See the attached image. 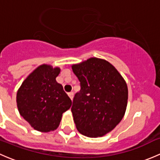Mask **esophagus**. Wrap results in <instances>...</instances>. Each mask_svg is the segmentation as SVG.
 Wrapping results in <instances>:
<instances>
[{"label": "esophagus", "instance_id": "esophagus-1", "mask_svg": "<svg viewBox=\"0 0 160 160\" xmlns=\"http://www.w3.org/2000/svg\"><path fill=\"white\" fill-rule=\"evenodd\" d=\"M68 95L70 98V99L72 100V98H73V92H70V93H68Z\"/></svg>", "mask_w": 160, "mask_h": 160}]
</instances>
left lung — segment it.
Instances as JSON below:
<instances>
[{"label": "left lung", "instance_id": "obj_1", "mask_svg": "<svg viewBox=\"0 0 160 160\" xmlns=\"http://www.w3.org/2000/svg\"><path fill=\"white\" fill-rule=\"evenodd\" d=\"M80 82L71 111L80 133L90 138L110 132L122 121L128 102L125 80L110 62L98 58L72 66Z\"/></svg>", "mask_w": 160, "mask_h": 160}]
</instances>
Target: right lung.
Wrapping results in <instances>:
<instances>
[{"mask_svg":"<svg viewBox=\"0 0 160 160\" xmlns=\"http://www.w3.org/2000/svg\"><path fill=\"white\" fill-rule=\"evenodd\" d=\"M59 67L39 66L24 80L17 92L19 113L34 129L42 132L59 127L62 113L70 109L72 101L56 78Z\"/></svg>","mask_w":160,"mask_h":160,"instance_id":"1","label":"right lung"}]
</instances>
